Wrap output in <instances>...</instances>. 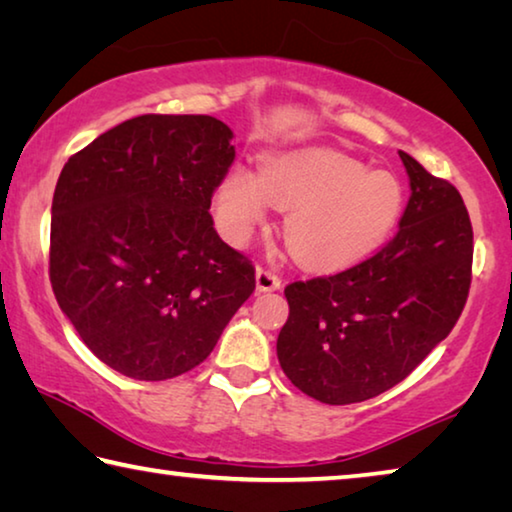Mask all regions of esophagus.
<instances>
[{
	"label": "esophagus",
	"mask_w": 512,
	"mask_h": 512,
	"mask_svg": "<svg viewBox=\"0 0 512 512\" xmlns=\"http://www.w3.org/2000/svg\"><path fill=\"white\" fill-rule=\"evenodd\" d=\"M255 280H257V291H277V289H280V284H282L280 275L271 271V268H266V266L257 268Z\"/></svg>",
	"instance_id": "1"
}]
</instances>
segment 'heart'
I'll list each match as a JSON object with an SVG mask.
<instances>
[{
    "label": "heart",
    "instance_id": "obj_1",
    "mask_svg": "<svg viewBox=\"0 0 512 512\" xmlns=\"http://www.w3.org/2000/svg\"><path fill=\"white\" fill-rule=\"evenodd\" d=\"M271 205L291 210L284 225L291 253L307 266L334 268L366 257L391 235L404 187L395 173L345 153L305 149L268 158L262 173L237 164L216 192V216L230 239H244Z\"/></svg>",
    "mask_w": 512,
    "mask_h": 512
}]
</instances>
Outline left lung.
I'll list each match as a JSON object with an SVG mask.
<instances>
[{"instance_id": "1", "label": "left lung", "mask_w": 512, "mask_h": 512, "mask_svg": "<svg viewBox=\"0 0 512 512\" xmlns=\"http://www.w3.org/2000/svg\"><path fill=\"white\" fill-rule=\"evenodd\" d=\"M411 198L397 235L334 275L287 284L277 336L284 375L323 404L400 384L452 332L472 282V223L458 189L400 151Z\"/></svg>"}]
</instances>
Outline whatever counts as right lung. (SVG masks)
Returning <instances> with one entry per match:
<instances>
[{"label":"right lung","instance_id":"1","mask_svg":"<svg viewBox=\"0 0 512 512\" xmlns=\"http://www.w3.org/2000/svg\"><path fill=\"white\" fill-rule=\"evenodd\" d=\"M210 115H140L74 153L51 203L49 280L83 343L121 375L162 381L203 363L255 291V266L216 235L235 162Z\"/></svg>","mask_w":512,"mask_h":512}]
</instances>
